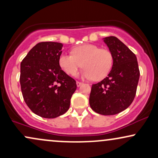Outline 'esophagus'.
Listing matches in <instances>:
<instances>
[{
  "label": "esophagus",
  "instance_id": "esophagus-1",
  "mask_svg": "<svg viewBox=\"0 0 158 158\" xmlns=\"http://www.w3.org/2000/svg\"><path fill=\"white\" fill-rule=\"evenodd\" d=\"M83 83L82 82H80V81H77V87H79V86H81V85H82Z\"/></svg>",
  "mask_w": 158,
  "mask_h": 158
}]
</instances>
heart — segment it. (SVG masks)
Masks as SVG:
<instances>
[{"label":"heart","instance_id":"obj_1","mask_svg":"<svg viewBox=\"0 0 158 158\" xmlns=\"http://www.w3.org/2000/svg\"><path fill=\"white\" fill-rule=\"evenodd\" d=\"M72 54L63 52L59 57V64L66 73L73 75L82 64L80 76L84 79L101 80L108 76L114 64V56L108 49L86 44L73 48Z\"/></svg>","mask_w":158,"mask_h":158}]
</instances>
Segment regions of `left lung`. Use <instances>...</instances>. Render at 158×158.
Here are the masks:
<instances>
[{
	"label": "left lung",
	"mask_w": 158,
	"mask_h": 158,
	"mask_svg": "<svg viewBox=\"0 0 158 158\" xmlns=\"http://www.w3.org/2000/svg\"><path fill=\"white\" fill-rule=\"evenodd\" d=\"M114 56V64L108 77L92 85L90 108L102 115H114L126 110L137 91L139 70L137 57L114 36L103 39Z\"/></svg>",
	"instance_id": "8db88e82"
}]
</instances>
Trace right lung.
<instances>
[{"mask_svg":"<svg viewBox=\"0 0 158 158\" xmlns=\"http://www.w3.org/2000/svg\"><path fill=\"white\" fill-rule=\"evenodd\" d=\"M62 47L59 42H40L21 63L23 99L34 114L44 118H56L68 111L77 89L76 81L59 64Z\"/></svg>","mask_w":158,"mask_h":158,"instance_id":"add662e5","label":"right lung"}]
</instances>
